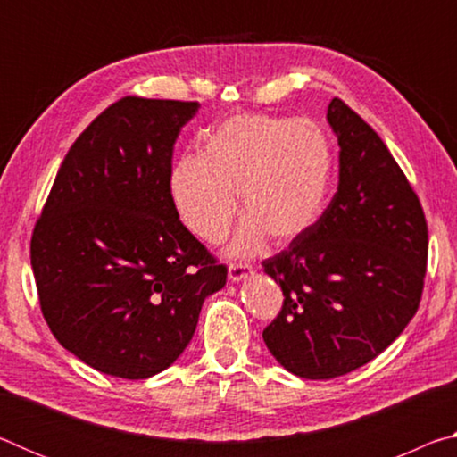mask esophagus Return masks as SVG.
<instances>
[{"label":"esophagus","instance_id":"esophagus-1","mask_svg":"<svg viewBox=\"0 0 457 457\" xmlns=\"http://www.w3.org/2000/svg\"><path fill=\"white\" fill-rule=\"evenodd\" d=\"M252 274H253V268L250 264H242V262H239V264H229L228 268V276L231 282H242Z\"/></svg>","mask_w":457,"mask_h":457}]
</instances>
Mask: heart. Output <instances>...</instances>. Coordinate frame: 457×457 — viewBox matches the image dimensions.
Masks as SVG:
<instances>
[{
    "label": "heart",
    "instance_id": "obj_1",
    "mask_svg": "<svg viewBox=\"0 0 457 457\" xmlns=\"http://www.w3.org/2000/svg\"><path fill=\"white\" fill-rule=\"evenodd\" d=\"M332 151L320 127L268 114H237L205 137L201 157L177 161L169 197L193 236L207 244L226 237L237 213H247L229 253L250 256L272 236L296 242L314 228L327 204Z\"/></svg>",
    "mask_w": 457,
    "mask_h": 457
}]
</instances>
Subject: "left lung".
<instances>
[{
    "instance_id": "left-lung-1",
    "label": "left lung",
    "mask_w": 457,
    "mask_h": 457,
    "mask_svg": "<svg viewBox=\"0 0 457 457\" xmlns=\"http://www.w3.org/2000/svg\"><path fill=\"white\" fill-rule=\"evenodd\" d=\"M338 189L314 228L262 262L280 284V314L262 332L292 375L335 378L383 353L420 308L428 223L420 199L373 129L340 98Z\"/></svg>"
}]
</instances>
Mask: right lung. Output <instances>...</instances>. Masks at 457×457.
<instances>
[{"mask_svg":"<svg viewBox=\"0 0 457 457\" xmlns=\"http://www.w3.org/2000/svg\"><path fill=\"white\" fill-rule=\"evenodd\" d=\"M199 103L125 96L62 161L32 234L42 314L58 343L100 373L171 367L228 268L169 197L173 145Z\"/></svg>","mask_w":457,"mask_h":457,"instance_id":"1","label":"right lung"}]
</instances>
